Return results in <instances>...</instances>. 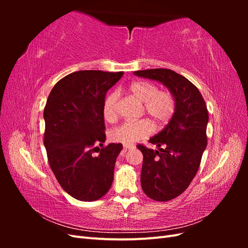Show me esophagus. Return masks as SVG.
Returning a JSON list of instances; mask_svg holds the SVG:
<instances>
[{
    "instance_id": "esophagus-1",
    "label": "esophagus",
    "mask_w": 248,
    "mask_h": 248,
    "mask_svg": "<svg viewBox=\"0 0 248 248\" xmlns=\"http://www.w3.org/2000/svg\"><path fill=\"white\" fill-rule=\"evenodd\" d=\"M134 146H131V145H124V150H129V149H133Z\"/></svg>"
}]
</instances>
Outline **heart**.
<instances>
[{
	"mask_svg": "<svg viewBox=\"0 0 248 248\" xmlns=\"http://www.w3.org/2000/svg\"><path fill=\"white\" fill-rule=\"evenodd\" d=\"M131 94L144 103L146 114L152 118L157 125L168 123L176 109L175 97L170 92L159 91L158 88L149 81H134L129 86ZM118 99L117 93L109 94L103 104V115L108 121L116 117L115 104ZM153 131V126L148 120L136 122H124L109 132V139L124 145H132L148 138Z\"/></svg>",
	"mask_w": 248,
	"mask_h": 248,
	"instance_id": "1",
	"label": "heart"
}]
</instances>
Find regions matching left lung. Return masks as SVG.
Masks as SVG:
<instances>
[{
    "mask_svg": "<svg viewBox=\"0 0 248 248\" xmlns=\"http://www.w3.org/2000/svg\"><path fill=\"white\" fill-rule=\"evenodd\" d=\"M133 74L161 82L176 100L170 122L149 140L157 150L138 146L144 156L140 172L142 190L150 199L167 202L185 191L197 175L207 147V107L199 89L175 71L156 68Z\"/></svg>",
    "mask_w": 248,
    "mask_h": 248,
    "instance_id": "obj_1",
    "label": "left lung"
}]
</instances>
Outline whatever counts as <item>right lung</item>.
Masks as SVG:
<instances>
[{"instance_id": "add662e5", "label": "right lung", "mask_w": 248, "mask_h": 248, "mask_svg": "<svg viewBox=\"0 0 248 248\" xmlns=\"http://www.w3.org/2000/svg\"><path fill=\"white\" fill-rule=\"evenodd\" d=\"M123 72L80 70L60 79L44 108V146L50 169L62 188L78 201L106 194L114 180L122 144L106 141L103 104L106 94ZM102 149L95 155V145Z\"/></svg>"}]
</instances>
